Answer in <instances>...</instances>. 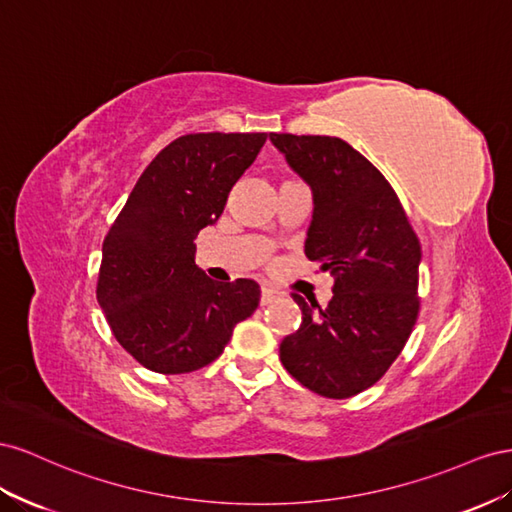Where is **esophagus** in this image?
<instances>
[{"label": "esophagus", "mask_w": 512, "mask_h": 512, "mask_svg": "<svg viewBox=\"0 0 512 512\" xmlns=\"http://www.w3.org/2000/svg\"><path fill=\"white\" fill-rule=\"evenodd\" d=\"M281 298V294L276 289H272V287H261V306H266V304H272L274 300H279Z\"/></svg>", "instance_id": "34e87169"}]
</instances>
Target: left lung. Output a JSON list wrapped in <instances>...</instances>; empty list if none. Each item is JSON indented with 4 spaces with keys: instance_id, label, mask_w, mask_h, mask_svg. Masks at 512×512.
Segmentation results:
<instances>
[{
    "instance_id": "obj_1",
    "label": "left lung",
    "mask_w": 512,
    "mask_h": 512,
    "mask_svg": "<svg viewBox=\"0 0 512 512\" xmlns=\"http://www.w3.org/2000/svg\"><path fill=\"white\" fill-rule=\"evenodd\" d=\"M289 167L311 186L304 255L334 276L326 309L291 294L300 328L281 362L302 386L349 399L384 377L418 319L420 242L379 169L339 137L270 133Z\"/></svg>"
}]
</instances>
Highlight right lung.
Instances as JSON below:
<instances>
[{
  "label": "right lung",
  "instance_id": "right-lung-1",
  "mask_svg": "<svg viewBox=\"0 0 512 512\" xmlns=\"http://www.w3.org/2000/svg\"><path fill=\"white\" fill-rule=\"evenodd\" d=\"M266 133H193L145 167L102 242L96 298L113 337L145 369L175 375L223 354L259 304L251 279L218 283L195 264L197 233L223 214Z\"/></svg>",
  "mask_w": 512,
  "mask_h": 512
}]
</instances>
